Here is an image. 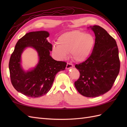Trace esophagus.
<instances>
[{
	"mask_svg": "<svg viewBox=\"0 0 127 127\" xmlns=\"http://www.w3.org/2000/svg\"><path fill=\"white\" fill-rule=\"evenodd\" d=\"M72 67H73V65H72V64L69 63L66 64V69H69L72 68Z\"/></svg>",
	"mask_w": 127,
	"mask_h": 127,
	"instance_id": "esophagus-1",
	"label": "esophagus"
}]
</instances>
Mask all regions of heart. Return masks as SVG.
Listing matches in <instances>:
<instances>
[{
	"label": "heart",
	"mask_w": 127,
	"mask_h": 127,
	"mask_svg": "<svg viewBox=\"0 0 127 127\" xmlns=\"http://www.w3.org/2000/svg\"><path fill=\"white\" fill-rule=\"evenodd\" d=\"M95 42L93 35L79 31L68 32L62 34L57 40L58 45L53 46V52L60 59H65L71 53L75 61L82 62L87 59Z\"/></svg>",
	"instance_id": "obj_1"
}]
</instances>
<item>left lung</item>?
I'll list each match as a JSON object with an SVG mask.
<instances>
[{
	"instance_id": "obj_1",
	"label": "left lung",
	"mask_w": 127,
	"mask_h": 127,
	"mask_svg": "<svg viewBox=\"0 0 127 127\" xmlns=\"http://www.w3.org/2000/svg\"><path fill=\"white\" fill-rule=\"evenodd\" d=\"M95 34V44L91 56L76 64L80 77L74 84L86 97H96L111 90L120 72V61L116 40L101 27H90Z\"/></svg>"
}]
</instances>
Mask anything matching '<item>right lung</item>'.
Instances as JSON below:
<instances>
[{
	"instance_id": "add662e5",
	"label": "right lung",
	"mask_w": 127,
	"mask_h": 127,
	"mask_svg": "<svg viewBox=\"0 0 127 127\" xmlns=\"http://www.w3.org/2000/svg\"><path fill=\"white\" fill-rule=\"evenodd\" d=\"M49 35L46 31L27 33L18 40L10 57L9 68L12 85L18 92L31 98H38L47 93L57 73L66 67V62L57 61L50 55L52 45L46 39ZM27 47L36 50L39 61L35 68L26 72L21 66L20 57Z\"/></svg>"
}]
</instances>
